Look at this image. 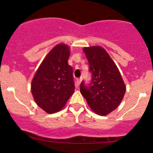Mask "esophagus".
Here are the masks:
<instances>
[{"mask_svg": "<svg viewBox=\"0 0 153 153\" xmlns=\"http://www.w3.org/2000/svg\"><path fill=\"white\" fill-rule=\"evenodd\" d=\"M81 82V78H78V79H77V84H78V85H80Z\"/></svg>", "mask_w": 153, "mask_h": 153, "instance_id": "obj_1", "label": "esophagus"}]
</instances>
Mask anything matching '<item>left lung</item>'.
<instances>
[{
  "label": "left lung",
  "mask_w": 153,
  "mask_h": 153,
  "mask_svg": "<svg viewBox=\"0 0 153 153\" xmlns=\"http://www.w3.org/2000/svg\"><path fill=\"white\" fill-rule=\"evenodd\" d=\"M83 51L89 62L92 81L89 86L81 82V93L94 112L104 116L121 104L126 86L119 69L104 48L94 46L84 47Z\"/></svg>",
  "instance_id": "8db88e82"
}]
</instances>
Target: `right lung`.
Listing matches in <instances>:
<instances>
[{"label": "right lung", "instance_id": "1", "mask_svg": "<svg viewBox=\"0 0 153 153\" xmlns=\"http://www.w3.org/2000/svg\"><path fill=\"white\" fill-rule=\"evenodd\" d=\"M69 55L67 44H57L43 60L32 78L31 92L34 100L49 114L63 109L74 93L72 68L67 63Z\"/></svg>", "mask_w": 153, "mask_h": 153}]
</instances>
